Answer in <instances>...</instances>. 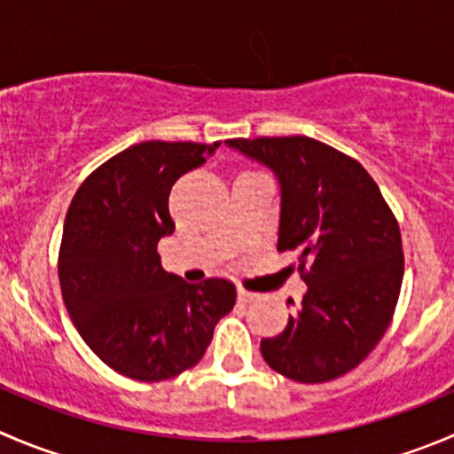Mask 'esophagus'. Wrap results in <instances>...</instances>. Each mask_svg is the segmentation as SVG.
<instances>
[{"instance_id":"obj_1","label":"esophagus","mask_w":454,"mask_h":454,"mask_svg":"<svg viewBox=\"0 0 454 454\" xmlns=\"http://www.w3.org/2000/svg\"><path fill=\"white\" fill-rule=\"evenodd\" d=\"M237 299L244 303H248V301H253V299H257V293H250V290H246V288H237Z\"/></svg>"}]
</instances>
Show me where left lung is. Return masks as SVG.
<instances>
[{"label": "left lung", "instance_id": "1", "mask_svg": "<svg viewBox=\"0 0 454 454\" xmlns=\"http://www.w3.org/2000/svg\"><path fill=\"white\" fill-rule=\"evenodd\" d=\"M226 146L277 177V250L297 253L308 286L284 333L262 339L263 359L299 384L337 380L371 355L393 319L403 279L397 219L359 161L317 139H228Z\"/></svg>", "mask_w": 454, "mask_h": 454}]
</instances>
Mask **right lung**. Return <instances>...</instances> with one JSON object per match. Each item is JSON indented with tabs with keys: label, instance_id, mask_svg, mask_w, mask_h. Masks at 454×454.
<instances>
[{
	"label": "right lung",
	"instance_id": "add662e5",
	"mask_svg": "<svg viewBox=\"0 0 454 454\" xmlns=\"http://www.w3.org/2000/svg\"><path fill=\"white\" fill-rule=\"evenodd\" d=\"M215 144L142 142L101 164L74 192L59 248L66 310L88 348L113 371L164 381L204 357L235 306V286L188 284L161 268L157 244L173 235V184L200 168Z\"/></svg>",
	"mask_w": 454,
	"mask_h": 454
}]
</instances>
